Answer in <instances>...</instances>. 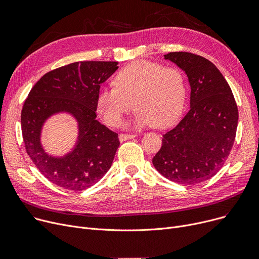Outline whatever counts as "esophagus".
Returning a JSON list of instances; mask_svg holds the SVG:
<instances>
[{"mask_svg":"<svg viewBox=\"0 0 259 259\" xmlns=\"http://www.w3.org/2000/svg\"><path fill=\"white\" fill-rule=\"evenodd\" d=\"M137 138V135L135 134H119L118 135V139L120 142H124V141H127V140H132V139H135Z\"/></svg>","mask_w":259,"mask_h":259,"instance_id":"esophagus-1","label":"esophagus"}]
</instances>
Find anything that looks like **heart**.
I'll list each match as a JSON object with an SVG mask.
<instances>
[{
  "mask_svg": "<svg viewBox=\"0 0 259 259\" xmlns=\"http://www.w3.org/2000/svg\"><path fill=\"white\" fill-rule=\"evenodd\" d=\"M114 86L101 88L97 110L107 125L117 126L133 107L137 128H166L181 115L186 98L185 78L180 69L140 60L119 70Z\"/></svg>",
  "mask_w": 259,
  "mask_h": 259,
  "instance_id": "1",
  "label": "heart"
}]
</instances>
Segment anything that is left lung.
Wrapping results in <instances>:
<instances>
[{
	"instance_id": "left-lung-1",
	"label": "left lung",
	"mask_w": 259,
	"mask_h": 259,
	"mask_svg": "<svg viewBox=\"0 0 259 259\" xmlns=\"http://www.w3.org/2000/svg\"><path fill=\"white\" fill-rule=\"evenodd\" d=\"M165 59L188 76L190 109L152 158L166 179L183 185L205 182L221 170L233 147L238 109L226 78L209 60L190 52H170Z\"/></svg>"
}]
</instances>
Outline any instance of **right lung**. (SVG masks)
Instances as JSON below:
<instances>
[{
    "label": "right lung",
    "instance_id": "1",
    "mask_svg": "<svg viewBox=\"0 0 259 259\" xmlns=\"http://www.w3.org/2000/svg\"><path fill=\"white\" fill-rule=\"evenodd\" d=\"M117 62H75L40 77L30 90L21 114L26 151L45 178L71 191L98 183L110 169L119 146L118 134L97 119L101 84L117 70ZM69 114L77 121L78 137L72 150L49 155L41 144L46 121L57 114Z\"/></svg>",
    "mask_w": 259,
    "mask_h": 259
}]
</instances>
